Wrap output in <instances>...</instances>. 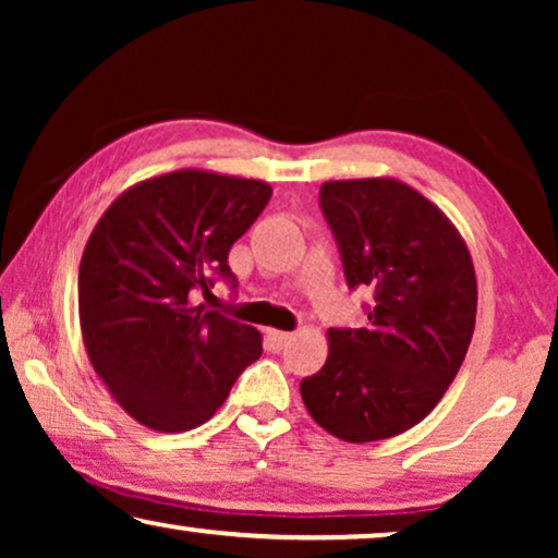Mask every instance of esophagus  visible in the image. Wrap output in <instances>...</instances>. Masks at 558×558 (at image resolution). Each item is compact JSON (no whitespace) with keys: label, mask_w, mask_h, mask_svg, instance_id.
<instances>
[{"label":"esophagus","mask_w":558,"mask_h":558,"mask_svg":"<svg viewBox=\"0 0 558 558\" xmlns=\"http://www.w3.org/2000/svg\"><path fill=\"white\" fill-rule=\"evenodd\" d=\"M269 340L274 342L277 348H284L289 340H292V332H284V330H269Z\"/></svg>","instance_id":"esophagus-1"}]
</instances>
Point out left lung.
Masks as SVG:
<instances>
[{
    "label": "left lung",
    "instance_id": "left-lung-1",
    "mask_svg": "<svg viewBox=\"0 0 558 558\" xmlns=\"http://www.w3.org/2000/svg\"><path fill=\"white\" fill-rule=\"evenodd\" d=\"M319 205L348 287L373 292L368 325L327 330L330 353L300 393L342 441H378L422 422L468 355L477 315L475 266L452 220L393 178L330 180Z\"/></svg>",
    "mask_w": 558,
    "mask_h": 558
}]
</instances>
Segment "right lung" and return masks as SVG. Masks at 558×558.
Here are the masks:
<instances>
[{
  "label": "right lung",
  "mask_w": 558,
  "mask_h": 558,
  "mask_svg": "<svg viewBox=\"0 0 558 558\" xmlns=\"http://www.w3.org/2000/svg\"><path fill=\"white\" fill-rule=\"evenodd\" d=\"M271 185L210 170L142 180L113 201L83 248V345L113 401L155 432H187L223 407L262 355V332L193 302L231 277L228 251Z\"/></svg>",
  "instance_id": "add662e5"
}]
</instances>
